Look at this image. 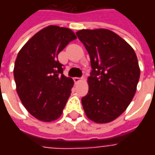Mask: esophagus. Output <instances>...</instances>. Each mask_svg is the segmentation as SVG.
I'll list each match as a JSON object with an SVG mask.
<instances>
[{
    "label": "esophagus",
    "mask_w": 155,
    "mask_h": 155,
    "mask_svg": "<svg viewBox=\"0 0 155 155\" xmlns=\"http://www.w3.org/2000/svg\"><path fill=\"white\" fill-rule=\"evenodd\" d=\"M82 80V78H80V77H75L74 79V82H76V83H78V82H80V81Z\"/></svg>",
    "instance_id": "1"
}]
</instances>
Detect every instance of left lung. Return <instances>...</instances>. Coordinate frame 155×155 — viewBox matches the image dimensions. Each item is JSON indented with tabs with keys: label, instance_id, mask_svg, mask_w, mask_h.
<instances>
[{
	"label": "left lung",
	"instance_id": "1",
	"mask_svg": "<svg viewBox=\"0 0 155 155\" xmlns=\"http://www.w3.org/2000/svg\"><path fill=\"white\" fill-rule=\"evenodd\" d=\"M91 58L89 91L81 99L85 114L96 123L115 120L133 100L140 71L133 48L106 29L76 32Z\"/></svg>",
	"mask_w": 155,
	"mask_h": 155
}]
</instances>
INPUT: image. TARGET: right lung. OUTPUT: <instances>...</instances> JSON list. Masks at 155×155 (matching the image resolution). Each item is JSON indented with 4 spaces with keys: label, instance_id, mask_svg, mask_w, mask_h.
<instances>
[{
    "label": "right lung",
    "instance_id": "1",
    "mask_svg": "<svg viewBox=\"0 0 155 155\" xmlns=\"http://www.w3.org/2000/svg\"><path fill=\"white\" fill-rule=\"evenodd\" d=\"M75 39L71 29L49 25L17 54L14 67L17 94L29 113L41 121L57 120L71 95L74 81L63 74L58 54Z\"/></svg>",
    "mask_w": 155,
    "mask_h": 155
}]
</instances>
